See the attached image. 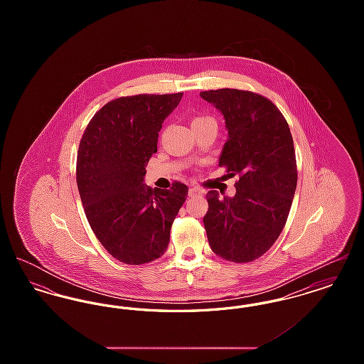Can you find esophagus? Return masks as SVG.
I'll use <instances>...</instances> for the list:
<instances>
[{
    "label": "esophagus",
    "mask_w": 364,
    "mask_h": 364,
    "mask_svg": "<svg viewBox=\"0 0 364 364\" xmlns=\"http://www.w3.org/2000/svg\"><path fill=\"white\" fill-rule=\"evenodd\" d=\"M198 195H203V191L198 188V187H191L188 190V196L192 198V196H198Z\"/></svg>",
    "instance_id": "esophagus-1"
}]
</instances>
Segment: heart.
I'll return each instance as SVG.
<instances>
[{"mask_svg":"<svg viewBox=\"0 0 364 364\" xmlns=\"http://www.w3.org/2000/svg\"><path fill=\"white\" fill-rule=\"evenodd\" d=\"M213 122V119L210 116H195L192 119V125L195 124H202V122Z\"/></svg>","mask_w":364,"mask_h":364,"instance_id":"heart-1","label":"heart"}]
</instances>
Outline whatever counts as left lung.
Segmentation results:
<instances>
[{"mask_svg":"<svg viewBox=\"0 0 364 364\" xmlns=\"http://www.w3.org/2000/svg\"><path fill=\"white\" fill-rule=\"evenodd\" d=\"M200 97L224 114L229 138L220 166L239 176L233 198L208 191L203 217L213 252L245 263L276 242L292 206L297 166L289 125L276 105L245 90L220 88Z\"/></svg>","mask_w":364,"mask_h":364,"instance_id":"obj_1","label":"left lung"}]
</instances>
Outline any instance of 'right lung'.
<instances>
[{"instance_id": "obj_1", "label": "right lung", "mask_w": 364, "mask_h": 364, "mask_svg": "<svg viewBox=\"0 0 364 364\" xmlns=\"http://www.w3.org/2000/svg\"><path fill=\"white\" fill-rule=\"evenodd\" d=\"M181 97L116 98L94 114L80 139L76 183L87 221L105 250L125 264L149 263L165 254L174 218L187 199L188 187L180 181L171 190L143 184L162 122Z\"/></svg>"}]
</instances>
